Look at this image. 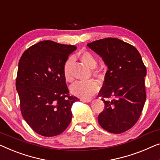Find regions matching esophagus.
<instances>
[{
  "label": "esophagus",
  "instance_id": "34e87169",
  "mask_svg": "<svg viewBox=\"0 0 160 160\" xmlns=\"http://www.w3.org/2000/svg\"><path fill=\"white\" fill-rule=\"evenodd\" d=\"M81 101H82V102H85V103H90V101H92V99L91 98H88V99H83V98H82L80 100Z\"/></svg>",
  "mask_w": 160,
  "mask_h": 160
}]
</instances>
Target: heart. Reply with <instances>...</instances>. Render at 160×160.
Here are the masks:
<instances>
[{"mask_svg":"<svg viewBox=\"0 0 160 160\" xmlns=\"http://www.w3.org/2000/svg\"><path fill=\"white\" fill-rule=\"evenodd\" d=\"M81 60L90 68H95L97 65V59L93 54L88 51H82L80 53ZM71 63V59L66 62L64 66V78L67 82H70L72 77L69 72V68ZM99 89V85L93 80L78 81L70 86L71 93L83 99H88L96 93Z\"/></svg>","mask_w":160,"mask_h":160,"instance_id":"obj_1","label":"heart"}]
</instances>
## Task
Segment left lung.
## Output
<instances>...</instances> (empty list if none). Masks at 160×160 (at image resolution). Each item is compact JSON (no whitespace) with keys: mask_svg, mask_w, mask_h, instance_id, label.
Wrapping results in <instances>:
<instances>
[{"mask_svg":"<svg viewBox=\"0 0 160 160\" xmlns=\"http://www.w3.org/2000/svg\"><path fill=\"white\" fill-rule=\"evenodd\" d=\"M108 67L99 95L104 110L99 114L100 126L107 132L121 133L137 122L146 101V67L134 47L116 38L88 44ZM112 97L111 100L104 98Z\"/></svg>","mask_w":160,"mask_h":160,"instance_id":"1","label":"left lung"}]
</instances>
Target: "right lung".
<instances>
[{
	"mask_svg": "<svg viewBox=\"0 0 160 160\" xmlns=\"http://www.w3.org/2000/svg\"><path fill=\"white\" fill-rule=\"evenodd\" d=\"M76 49L46 40L28 48L19 60L16 88L21 112L38 134L54 137L70 124L71 108L79 99L70 95L63 70Z\"/></svg>",
	"mask_w": 160,
	"mask_h": 160,
	"instance_id": "obj_1",
	"label": "right lung"
}]
</instances>
